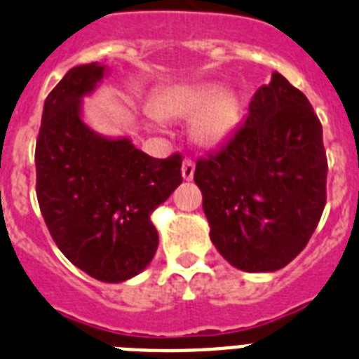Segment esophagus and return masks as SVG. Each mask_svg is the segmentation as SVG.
Returning <instances> with one entry per match:
<instances>
[{"mask_svg": "<svg viewBox=\"0 0 359 359\" xmlns=\"http://www.w3.org/2000/svg\"><path fill=\"white\" fill-rule=\"evenodd\" d=\"M182 174H183V180H187V182H191L192 177H194V161H192L191 158L183 159Z\"/></svg>", "mask_w": 359, "mask_h": 359, "instance_id": "34e87169", "label": "esophagus"}]
</instances>
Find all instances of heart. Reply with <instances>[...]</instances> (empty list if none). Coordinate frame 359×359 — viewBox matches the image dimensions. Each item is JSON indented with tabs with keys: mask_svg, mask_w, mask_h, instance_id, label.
Segmentation results:
<instances>
[{
	"mask_svg": "<svg viewBox=\"0 0 359 359\" xmlns=\"http://www.w3.org/2000/svg\"><path fill=\"white\" fill-rule=\"evenodd\" d=\"M152 112L159 119H192V137L200 145L214 147L232 133L238 105L231 94L217 96L216 85L170 87L154 97Z\"/></svg>",
	"mask_w": 359,
	"mask_h": 359,
	"instance_id": "b5f03b06",
	"label": "heart"
}]
</instances>
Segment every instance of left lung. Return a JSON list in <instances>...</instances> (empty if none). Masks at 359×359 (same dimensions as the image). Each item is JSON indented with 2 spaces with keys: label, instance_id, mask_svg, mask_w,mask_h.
I'll return each instance as SVG.
<instances>
[{
  "label": "left lung",
  "instance_id": "8db88e82",
  "mask_svg": "<svg viewBox=\"0 0 359 359\" xmlns=\"http://www.w3.org/2000/svg\"><path fill=\"white\" fill-rule=\"evenodd\" d=\"M323 128L302 90L274 72L222 149L196 161L210 240L232 267L272 272L311 240L327 203Z\"/></svg>",
  "mask_w": 359,
  "mask_h": 359
}]
</instances>
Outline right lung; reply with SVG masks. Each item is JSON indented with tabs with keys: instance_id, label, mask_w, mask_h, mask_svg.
<instances>
[{
	"instance_id": "right-lung-1",
	"label": "right lung",
	"mask_w": 359,
	"mask_h": 359,
	"mask_svg": "<svg viewBox=\"0 0 359 359\" xmlns=\"http://www.w3.org/2000/svg\"><path fill=\"white\" fill-rule=\"evenodd\" d=\"M105 67L70 69L45 100L36 140V194L52 240L78 269L107 283L140 274L159 238L150 214L183 182L182 154L165 159L83 123L81 97Z\"/></svg>"
}]
</instances>
